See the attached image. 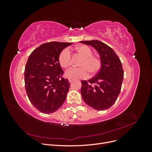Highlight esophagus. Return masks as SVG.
Instances as JSON below:
<instances>
[{
  "instance_id": "esophagus-1",
  "label": "esophagus",
  "mask_w": 152,
  "mask_h": 152,
  "mask_svg": "<svg viewBox=\"0 0 152 152\" xmlns=\"http://www.w3.org/2000/svg\"><path fill=\"white\" fill-rule=\"evenodd\" d=\"M73 79H70V78H68V81H69V82H73Z\"/></svg>"
}]
</instances>
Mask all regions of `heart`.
Segmentation results:
<instances>
[{
	"label": "heart",
	"mask_w": 152,
	"mask_h": 152,
	"mask_svg": "<svg viewBox=\"0 0 152 152\" xmlns=\"http://www.w3.org/2000/svg\"><path fill=\"white\" fill-rule=\"evenodd\" d=\"M75 51L83 57L79 63V68H72L66 72V75L70 79H84L88 77L89 73L91 76L97 73L102 67V60L98 57L94 56L92 49L86 45H81L75 48ZM72 55L70 50L64 49L59 53L58 62L63 68H67L72 65Z\"/></svg>",
	"instance_id": "obj_1"
}]
</instances>
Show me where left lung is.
Wrapping results in <instances>:
<instances>
[{
  "instance_id": "8db88e82",
  "label": "left lung",
  "mask_w": 152,
  "mask_h": 152,
  "mask_svg": "<svg viewBox=\"0 0 152 152\" xmlns=\"http://www.w3.org/2000/svg\"><path fill=\"white\" fill-rule=\"evenodd\" d=\"M98 52L102 67L93 78L82 80L80 93L84 102L96 110L110 108L120 94L124 78L122 63L114 50L97 40L80 41Z\"/></svg>"
}]
</instances>
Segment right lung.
Wrapping results in <instances>:
<instances>
[{"label":"right lung","instance_id":"1","mask_svg":"<svg viewBox=\"0 0 152 152\" xmlns=\"http://www.w3.org/2000/svg\"><path fill=\"white\" fill-rule=\"evenodd\" d=\"M72 43H45L32 52L26 64L25 84L31 103L40 112L50 113L63 105L70 84L62 77L59 54Z\"/></svg>","mask_w":152,"mask_h":152}]
</instances>
